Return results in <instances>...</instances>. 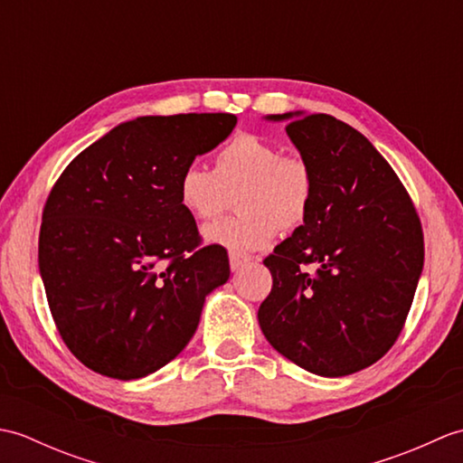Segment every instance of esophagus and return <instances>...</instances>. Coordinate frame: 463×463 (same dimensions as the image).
<instances>
[{"label":"esophagus","mask_w":463,"mask_h":463,"mask_svg":"<svg viewBox=\"0 0 463 463\" xmlns=\"http://www.w3.org/2000/svg\"><path fill=\"white\" fill-rule=\"evenodd\" d=\"M247 262H249V257H241V254H231V270L232 272L241 270Z\"/></svg>","instance_id":"34e87169"}]
</instances>
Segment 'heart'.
<instances>
[{"label": "heart", "mask_w": 463, "mask_h": 463, "mask_svg": "<svg viewBox=\"0 0 463 463\" xmlns=\"http://www.w3.org/2000/svg\"><path fill=\"white\" fill-rule=\"evenodd\" d=\"M234 194V219L206 226L203 237L232 254L267 249L279 231L290 234L307 224L317 181L300 155H284L277 143L239 133L214 153L213 173L191 165L176 181L181 209L199 222L216 219Z\"/></svg>", "instance_id": "heart-1"}]
</instances>
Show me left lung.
I'll use <instances>...</instances> for the list:
<instances>
[{"instance_id": "8db88e82", "label": "left lung", "mask_w": 463, "mask_h": 463, "mask_svg": "<svg viewBox=\"0 0 463 463\" xmlns=\"http://www.w3.org/2000/svg\"><path fill=\"white\" fill-rule=\"evenodd\" d=\"M317 181L307 224L264 264L262 334L284 358L340 378L378 362L398 340L424 267V232L406 186L354 127L314 113L270 115Z\"/></svg>"}]
</instances>
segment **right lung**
<instances>
[{"mask_svg": "<svg viewBox=\"0 0 463 463\" xmlns=\"http://www.w3.org/2000/svg\"><path fill=\"white\" fill-rule=\"evenodd\" d=\"M237 125L231 113L139 117L65 166L39 231V270L59 336L103 376L163 368L199 326L204 297L229 280L176 199L179 175Z\"/></svg>", "mask_w": 463, "mask_h": 463, "instance_id": "add662e5", "label": "right lung"}]
</instances>
